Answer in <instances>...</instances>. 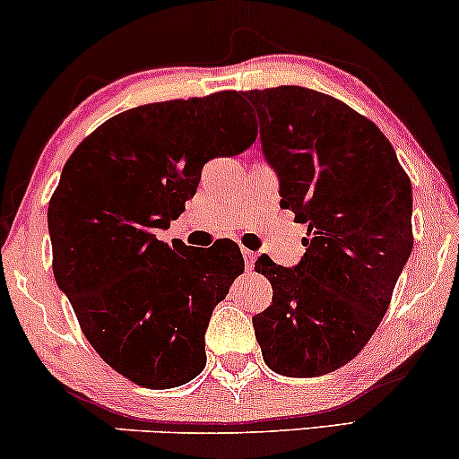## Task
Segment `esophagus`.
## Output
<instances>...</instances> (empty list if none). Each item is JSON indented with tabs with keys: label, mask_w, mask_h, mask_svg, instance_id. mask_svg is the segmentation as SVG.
Wrapping results in <instances>:
<instances>
[{
	"label": "esophagus",
	"mask_w": 459,
	"mask_h": 459,
	"mask_svg": "<svg viewBox=\"0 0 459 459\" xmlns=\"http://www.w3.org/2000/svg\"><path fill=\"white\" fill-rule=\"evenodd\" d=\"M242 257H245V265L247 270H253V265H255V253L248 251V248H242Z\"/></svg>",
	"instance_id": "esophagus-1"
}]
</instances>
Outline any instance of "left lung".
I'll use <instances>...</instances> for the list:
<instances>
[{
  "label": "left lung",
  "instance_id": "obj_1",
  "mask_svg": "<svg viewBox=\"0 0 459 459\" xmlns=\"http://www.w3.org/2000/svg\"><path fill=\"white\" fill-rule=\"evenodd\" d=\"M242 100L257 112L281 208L308 225L298 265L255 262L273 285V304L253 316L255 338L270 370L327 375L387 313L412 251L411 180L381 129L332 95L287 84Z\"/></svg>",
  "mask_w": 459,
  "mask_h": 459
}]
</instances>
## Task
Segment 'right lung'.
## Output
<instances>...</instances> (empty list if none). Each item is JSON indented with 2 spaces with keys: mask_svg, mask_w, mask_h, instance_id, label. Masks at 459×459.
I'll return each instance as SVG.
<instances>
[{
  "mask_svg": "<svg viewBox=\"0 0 459 459\" xmlns=\"http://www.w3.org/2000/svg\"><path fill=\"white\" fill-rule=\"evenodd\" d=\"M240 93L144 104L108 118L65 161L48 204L53 273L100 358L151 389L206 366L212 308L245 270L236 242L157 240L195 195L204 163L255 143Z\"/></svg>",
  "mask_w": 459,
  "mask_h": 459,
  "instance_id": "add662e5",
  "label": "right lung"
}]
</instances>
